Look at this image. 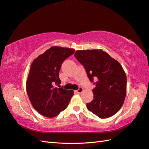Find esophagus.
<instances>
[{"label": "esophagus", "instance_id": "34e87169", "mask_svg": "<svg viewBox=\"0 0 149 149\" xmlns=\"http://www.w3.org/2000/svg\"><path fill=\"white\" fill-rule=\"evenodd\" d=\"M83 91H84V89H83L82 87H79V88L77 89V91H76V92H77V93H81Z\"/></svg>", "mask_w": 149, "mask_h": 149}]
</instances>
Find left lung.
<instances>
[{"instance_id":"8db88e82","label":"left lung","mask_w":149,"mask_h":149,"mask_svg":"<svg viewBox=\"0 0 149 149\" xmlns=\"http://www.w3.org/2000/svg\"><path fill=\"white\" fill-rule=\"evenodd\" d=\"M74 56L95 85L93 100L86 104L88 110L101 119L113 116L121 108L126 95L127 79L122 66L102 49L78 50Z\"/></svg>"}]
</instances>
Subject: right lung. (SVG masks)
Here are the masks:
<instances>
[{"mask_svg": "<svg viewBox=\"0 0 149 149\" xmlns=\"http://www.w3.org/2000/svg\"><path fill=\"white\" fill-rule=\"evenodd\" d=\"M75 53L71 48L51 47L36 58L31 65L26 82V92L33 107L47 117H54L68 106L73 90L54 88L59 78L61 64Z\"/></svg>", "mask_w": 149, "mask_h": 149, "instance_id": "add662e5", "label": "right lung"}]
</instances>
